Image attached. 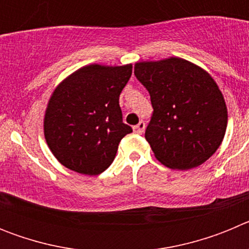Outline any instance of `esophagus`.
Returning <instances> with one entry per match:
<instances>
[{
	"mask_svg": "<svg viewBox=\"0 0 249 249\" xmlns=\"http://www.w3.org/2000/svg\"><path fill=\"white\" fill-rule=\"evenodd\" d=\"M144 128H146V124H144V122H140L138 124H136V126L133 127V131H135V133L141 135V133H143L144 132Z\"/></svg>",
	"mask_w": 249,
	"mask_h": 249,
	"instance_id": "34e87169",
	"label": "esophagus"
}]
</instances>
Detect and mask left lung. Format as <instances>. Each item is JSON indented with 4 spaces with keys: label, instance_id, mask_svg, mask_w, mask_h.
<instances>
[{
    "label": "left lung",
    "instance_id": "1",
    "mask_svg": "<svg viewBox=\"0 0 249 249\" xmlns=\"http://www.w3.org/2000/svg\"><path fill=\"white\" fill-rule=\"evenodd\" d=\"M135 74L151 96L153 114L144 137L155 157L173 169L201 166L227 128V106L213 77L179 57L137 62Z\"/></svg>",
    "mask_w": 249,
    "mask_h": 249
}]
</instances>
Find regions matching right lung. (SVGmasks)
<instances>
[{
  "mask_svg": "<svg viewBox=\"0 0 249 249\" xmlns=\"http://www.w3.org/2000/svg\"><path fill=\"white\" fill-rule=\"evenodd\" d=\"M132 65L83 66L51 94L43 118L48 148L59 163L81 175L108 168L132 128L123 123L120 94Z\"/></svg>",
  "mask_w": 249,
  "mask_h": 249,
  "instance_id": "1",
  "label": "right lung"
}]
</instances>
